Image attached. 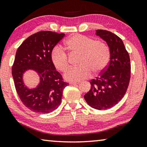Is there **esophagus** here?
<instances>
[{"instance_id": "1", "label": "esophagus", "mask_w": 147, "mask_h": 147, "mask_svg": "<svg viewBox=\"0 0 147 147\" xmlns=\"http://www.w3.org/2000/svg\"><path fill=\"white\" fill-rule=\"evenodd\" d=\"M79 83H80L79 82H70V84H73V85H76V84H78Z\"/></svg>"}]
</instances>
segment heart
Listing matches in <instances>:
<instances>
[{
	"label": "heart",
	"instance_id": "obj_1",
	"mask_svg": "<svg viewBox=\"0 0 147 147\" xmlns=\"http://www.w3.org/2000/svg\"><path fill=\"white\" fill-rule=\"evenodd\" d=\"M66 50L70 55L78 54V66L69 69L64 74L68 81L79 82L92 76V71L99 74L103 71L109 63L110 51L104 42L95 40L82 34H75L65 42ZM51 60L58 71L65 72L70 65L67 53L59 46L51 52Z\"/></svg>",
	"mask_w": 147,
	"mask_h": 147
}]
</instances>
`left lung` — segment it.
I'll return each mask as SVG.
<instances>
[{"label": "left lung", "instance_id": "left-lung-1", "mask_svg": "<svg viewBox=\"0 0 147 147\" xmlns=\"http://www.w3.org/2000/svg\"><path fill=\"white\" fill-rule=\"evenodd\" d=\"M96 34L108 44L110 61L99 76L90 81L91 89L84 97L91 107L105 110L115 106L125 94L131 76V65L129 53L120 37L101 29L97 30Z\"/></svg>", "mask_w": 147, "mask_h": 147}]
</instances>
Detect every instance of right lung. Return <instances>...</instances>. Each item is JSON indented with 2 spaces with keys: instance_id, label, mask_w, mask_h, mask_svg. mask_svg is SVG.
<instances>
[{
  "instance_id": "obj_1",
  "label": "right lung",
  "mask_w": 147,
  "mask_h": 147,
  "mask_svg": "<svg viewBox=\"0 0 147 147\" xmlns=\"http://www.w3.org/2000/svg\"><path fill=\"white\" fill-rule=\"evenodd\" d=\"M64 33L42 31L32 34L18 48L11 73L16 92L24 105L34 113H49L61 104L64 88L69 85L55 69L51 52L63 38ZM36 71L40 77L37 88L29 89L22 80L27 69Z\"/></svg>"
}]
</instances>
